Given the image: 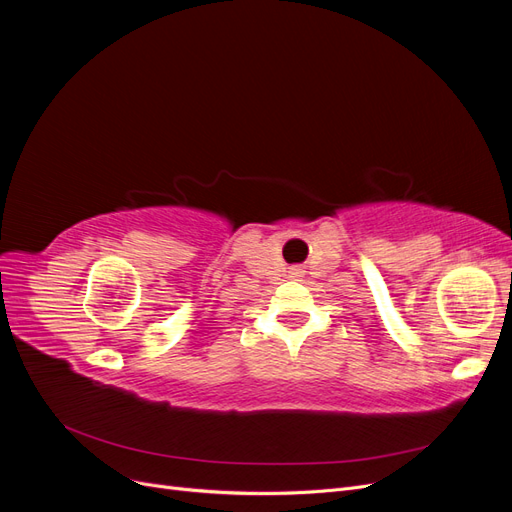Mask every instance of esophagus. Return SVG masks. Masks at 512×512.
I'll list each match as a JSON object with an SVG mask.
<instances>
[{"instance_id": "1", "label": "esophagus", "mask_w": 512, "mask_h": 512, "mask_svg": "<svg viewBox=\"0 0 512 512\" xmlns=\"http://www.w3.org/2000/svg\"><path fill=\"white\" fill-rule=\"evenodd\" d=\"M297 273H299V271H297Z\"/></svg>"}]
</instances>
